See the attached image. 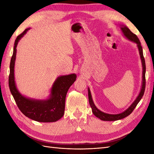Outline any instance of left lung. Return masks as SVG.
Wrapping results in <instances>:
<instances>
[{"mask_svg": "<svg viewBox=\"0 0 154 154\" xmlns=\"http://www.w3.org/2000/svg\"><path fill=\"white\" fill-rule=\"evenodd\" d=\"M120 28L124 37L127 38L128 40L134 42V43L137 44V47H138V49L139 54L140 56V59H141L142 65V87H141V89H140V92L138 95V97H136V99L132 103L131 105L126 110H124V112L119 114H111L105 113L98 109L97 106H95V104H94L93 103L89 88H88V96H89V101L90 106L91 107V109H92V112L94 114V116H97V118H99V119H100L101 120H104V121H115V120L122 119L130 115V114L132 112L134 109H135L137 104H138V103L140 102V100H141V99L143 95V93H144V91L146 88V77H145L146 63H145L144 57H143V50H142L141 44H140V42L138 38L137 37V35L134 34H133L132 32L130 30V29L126 26L121 24L120 25Z\"/></svg>", "mask_w": 154, "mask_h": 154, "instance_id": "left-lung-1", "label": "left lung"}]
</instances>
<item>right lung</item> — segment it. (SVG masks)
Listing matches in <instances>:
<instances>
[{"label":"right lung","instance_id":"1","mask_svg":"<svg viewBox=\"0 0 154 154\" xmlns=\"http://www.w3.org/2000/svg\"><path fill=\"white\" fill-rule=\"evenodd\" d=\"M30 29V28L26 29L15 40L13 54L10 63L8 78L10 91L19 109L26 116L37 122H55L63 116L65 97L69 87L76 80L77 75L72 73L58 77L51 88L50 94L47 99H34L22 95L16 87L14 79L16 47L20 40Z\"/></svg>","mask_w":154,"mask_h":154}]
</instances>
